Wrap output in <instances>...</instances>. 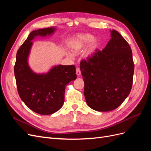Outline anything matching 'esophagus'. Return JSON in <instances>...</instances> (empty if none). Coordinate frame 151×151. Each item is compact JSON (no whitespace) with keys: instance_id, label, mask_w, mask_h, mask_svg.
Returning a JSON list of instances; mask_svg holds the SVG:
<instances>
[{"instance_id":"esophagus-1","label":"esophagus","mask_w":151,"mask_h":151,"mask_svg":"<svg viewBox=\"0 0 151 151\" xmlns=\"http://www.w3.org/2000/svg\"><path fill=\"white\" fill-rule=\"evenodd\" d=\"M81 72L80 68L79 67H77L76 68V74L79 76L81 75Z\"/></svg>"}]
</instances>
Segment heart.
Listing matches in <instances>:
<instances>
[{
  "label": "heart",
  "mask_w": 151,
  "mask_h": 151,
  "mask_svg": "<svg viewBox=\"0 0 151 151\" xmlns=\"http://www.w3.org/2000/svg\"><path fill=\"white\" fill-rule=\"evenodd\" d=\"M93 36L90 34L78 35L72 43V52L74 53H77L83 51L89 42H91L90 50H91L97 43L96 40L93 39Z\"/></svg>",
  "instance_id": "1"
}]
</instances>
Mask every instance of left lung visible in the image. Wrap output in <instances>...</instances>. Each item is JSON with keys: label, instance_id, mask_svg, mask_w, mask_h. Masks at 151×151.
<instances>
[{"label": "left lung", "instance_id": "left-lung-1", "mask_svg": "<svg viewBox=\"0 0 151 151\" xmlns=\"http://www.w3.org/2000/svg\"><path fill=\"white\" fill-rule=\"evenodd\" d=\"M111 37L102 51L96 49L80 64L86 103L98 111L119 106L133 83L134 63L130 45L115 30L111 31Z\"/></svg>", "mask_w": 151, "mask_h": 151}]
</instances>
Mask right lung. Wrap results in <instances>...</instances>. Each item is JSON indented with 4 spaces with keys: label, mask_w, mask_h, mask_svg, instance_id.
<instances>
[{
    "label": "right lung",
    "mask_w": 151,
    "mask_h": 151,
    "mask_svg": "<svg viewBox=\"0 0 151 151\" xmlns=\"http://www.w3.org/2000/svg\"><path fill=\"white\" fill-rule=\"evenodd\" d=\"M53 27L32 31L18 49L14 65L17 89L22 101L32 111L40 115L55 113L63 106L65 87L77 78L74 65H59L47 74H37L28 64V57L35 36L52 35Z\"/></svg>",
    "instance_id": "1"
}]
</instances>
